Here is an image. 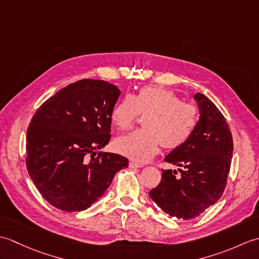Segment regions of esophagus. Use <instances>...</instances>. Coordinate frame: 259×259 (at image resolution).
<instances>
[{
  "label": "esophagus",
  "instance_id": "obj_1",
  "mask_svg": "<svg viewBox=\"0 0 259 259\" xmlns=\"http://www.w3.org/2000/svg\"><path fill=\"white\" fill-rule=\"evenodd\" d=\"M129 167L130 168H140V167H144L142 166V164L140 163V162H138V161H130L129 162Z\"/></svg>",
  "mask_w": 259,
  "mask_h": 259
}]
</instances>
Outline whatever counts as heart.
<instances>
[{
    "instance_id": "1",
    "label": "heart",
    "mask_w": 259,
    "mask_h": 259,
    "mask_svg": "<svg viewBox=\"0 0 259 259\" xmlns=\"http://www.w3.org/2000/svg\"><path fill=\"white\" fill-rule=\"evenodd\" d=\"M139 113H149L144 121L146 129L115 141V149L121 155L138 161L149 160L161 144L169 149L183 146L197 123L194 106L181 102L174 91L159 87H144L133 97H123L114 104L111 121L118 129L126 130L134 125Z\"/></svg>"
}]
</instances>
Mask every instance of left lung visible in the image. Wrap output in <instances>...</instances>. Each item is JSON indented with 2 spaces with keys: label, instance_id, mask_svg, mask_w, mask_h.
Wrapping results in <instances>:
<instances>
[{
  "label": "left lung",
  "instance_id": "8db88e82",
  "mask_svg": "<svg viewBox=\"0 0 259 259\" xmlns=\"http://www.w3.org/2000/svg\"><path fill=\"white\" fill-rule=\"evenodd\" d=\"M194 99L199 109L194 133L164 158L179 167L180 176L176 177V170H162L160 184L149 192L164 212L185 221L198 217L222 197L234 148L232 133L218 108L201 93Z\"/></svg>",
  "mask_w": 259,
  "mask_h": 259
}]
</instances>
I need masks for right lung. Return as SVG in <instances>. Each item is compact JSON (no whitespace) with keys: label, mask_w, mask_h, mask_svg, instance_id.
I'll return each instance as SVG.
<instances>
[{"label":"right lung","mask_w":259,"mask_h":259,"mask_svg":"<svg viewBox=\"0 0 259 259\" xmlns=\"http://www.w3.org/2000/svg\"><path fill=\"white\" fill-rule=\"evenodd\" d=\"M121 91L84 79L59 90L36 110L26 131V168L43 198L63 211H82L111 185L128 159L97 149L110 140ZM96 156V155H95Z\"/></svg>","instance_id":"obj_1"}]
</instances>
